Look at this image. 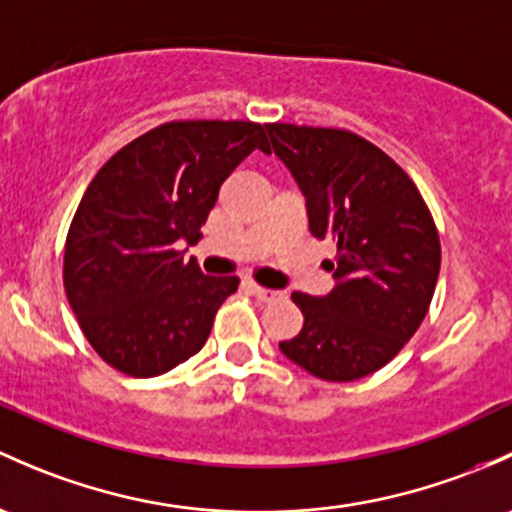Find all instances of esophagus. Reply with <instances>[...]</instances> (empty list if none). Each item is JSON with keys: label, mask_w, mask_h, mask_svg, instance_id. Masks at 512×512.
<instances>
[{"label": "esophagus", "mask_w": 512, "mask_h": 512, "mask_svg": "<svg viewBox=\"0 0 512 512\" xmlns=\"http://www.w3.org/2000/svg\"><path fill=\"white\" fill-rule=\"evenodd\" d=\"M252 294H255L260 301H274L282 297V292H277V289H267V287H260V284H250Z\"/></svg>", "instance_id": "esophagus-1"}]
</instances>
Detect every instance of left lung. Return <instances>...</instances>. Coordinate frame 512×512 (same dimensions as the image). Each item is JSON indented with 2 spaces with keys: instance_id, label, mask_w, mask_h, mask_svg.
<instances>
[{
  "instance_id": "obj_1",
  "label": "left lung",
  "mask_w": 512,
  "mask_h": 512,
  "mask_svg": "<svg viewBox=\"0 0 512 512\" xmlns=\"http://www.w3.org/2000/svg\"><path fill=\"white\" fill-rule=\"evenodd\" d=\"M265 127L304 191L311 235L336 242L338 284L326 297L292 294L304 326L279 348L328 383L365 378L390 363L427 316L441 265L439 230L407 171L360 134L289 122Z\"/></svg>"
}]
</instances>
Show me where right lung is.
I'll list each match as a JSON object with an SVG mask.
<instances>
[{
    "mask_svg": "<svg viewBox=\"0 0 512 512\" xmlns=\"http://www.w3.org/2000/svg\"><path fill=\"white\" fill-rule=\"evenodd\" d=\"M265 129L242 120H176L112 154L90 181L63 250V287L80 331L110 368L154 378L208 341L238 277H206L179 240L198 242L223 181Z\"/></svg>",
    "mask_w": 512,
    "mask_h": 512,
    "instance_id": "add662e5",
    "label": "right lung"
}]
</instances>
